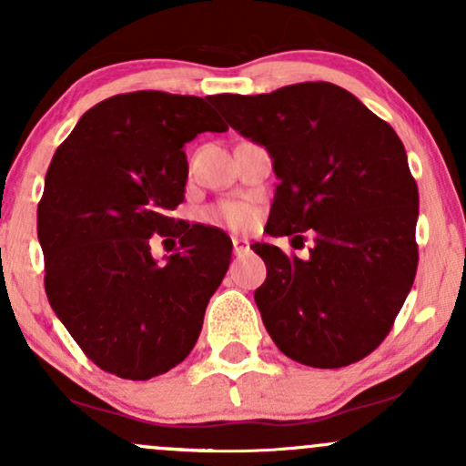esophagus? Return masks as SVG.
<instances>
[{
	"instance_id": "obj_1",
	"label": "esophagus",
	"mask_w": 466,
	"mask_h": 466,
	"mask_svg": "<svg viewBox=\"0 0 466 466\" xmlns=\"http://www.w3.org/2000/svg\"><path fill=\"white\" fill-rule=\"evenodd\" d=\"M234 256H245L249 251V243L245 238H232Z\"/></svg>"
}]
</instances>
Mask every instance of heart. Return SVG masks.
<instances>
[{"mask_svg":"<svg viewBox=\"0 0 466 466\" xmlns=\"http://www.w3.org/2000/svg\"><path fill=\"white\" fill-rule=\"evenodd\" d=\"M210 218H215V221H221V223H228L229 228H248L251 223V218H254V212H251V208L245 206V203L228 201V203H221V206L215 208V210L210 212Z\"/></svg>","mask_w":466,"mask_h":466,"instance_id":"obj_1","label":"heart"}]
</instances>
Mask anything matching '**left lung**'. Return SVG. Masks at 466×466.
I'll list each match as a JSON object with an SVG mask.
<instances>
[{
	"label": "left lung",
	"mask_w": 466,
	"mask_h": 466,
	"mask_svg": "<svg viewBox=\"0 0 466 466\" xmlns=\"http://www.w3.org/2000/svg\"><path fill=\"white\" fill-rule=\"evenodd\" d=\"M232 129L263 144L280 179L267 234L315 245L309 258L251 249L267 280L254 300L276 346L311 368H344L386 339L419 265V188L403 142L333 83L212 96Z\"/></svg>",
	"instance_id": "8db88e82"
}]
</instances>
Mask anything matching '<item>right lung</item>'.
Segmentation results:
<instances>
[{"label": "right lung", "instance_id": "add662e5", "mask_svg": "<svg viewBox=\"0 0 466 466\" xmlns=\"http://www.w3.org/2000/svg\"><path fill=\"white\" fill-rule=\"evenodd\" d=\"M212 96L117 94L85 111L56 148L36 210L46 293L96 366L147 381L188 357L232 240L217 228L175 221L184 201V144L228 125ZM153 233L179 238L166 266Z\"/></svg>", "mask_w": 466, "mask_h": 466}]
</instances>
